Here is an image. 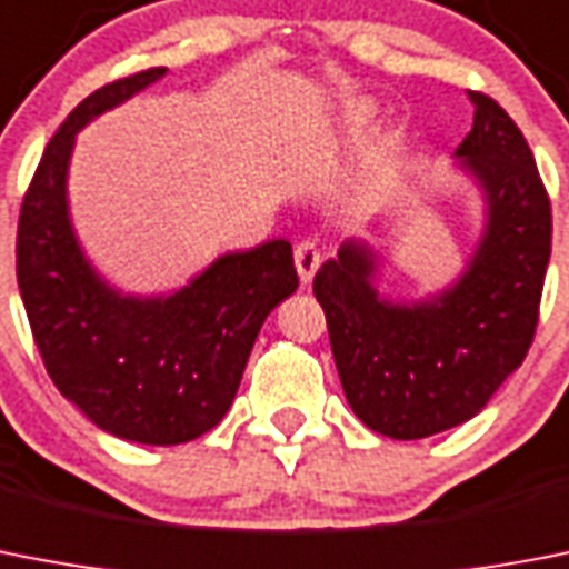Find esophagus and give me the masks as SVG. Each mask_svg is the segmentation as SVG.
Here are the masks:
<instances>
[{
    "instance_id": "34e87169",
    "label": "esophagus",
    "mask_w": 569,
    "mask_h": 569,
    "mask_svg": "<svg viewBox=\"0 0 569 569\" xmlns=\"http://www.w3.org/2000/svg\"><path fill=\"white\" fill-rule=\"evenodd\" d=\"M321 251H318V246L315 242H300L298 248H295V266H298V277L300 283H312L315 271L321 269Z\"/></svg>"
}]
</instances>
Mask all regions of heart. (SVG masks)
<instances>
[{"mask_svg": "<svg viewBox=\"0 0 569 569\" xmlns=\"http://www.w3.org/2000/svg\"><path fill=\"white\" fill-rule=\"evenodd\" d=\"M373 118H376V107H370V103H356V107H350L347 112H343V127H347V132H361L370 127Z\"/></svg>", "mask_w": 569, "mask_h": 569, "instance_id": "b5f03b06", "label": "heart"}]
</instances>
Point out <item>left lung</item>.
Instances as JSON below:
<instances>
[{
    "label": "left lung",
    "mask_w": 569,
    "mask_h": 569,
    "mask_svg": "<svg viewBox=\"0 0 569 569\" xmlns=\"http://www.w3.org/2000/svg\"><path fill=\"white\" fill-rule=\"evenodd\" d=\"M475 123L455 167L483 199V228L460 274L425 298L379 292L385 257L347 240L315 274L352 413L390 439L469 422L527 358L550 266L552 213L527 138L491 98L469 92ZM381 222L373 237L385 240Z\"/></svg>",
    "instance_id": "8db88e82"
}]
</instances>
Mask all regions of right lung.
I'll list each match as a JSON object with an SVG mask.
<instances>
[{"label": "right lung", "instance_id": "right-lung-1", "mask_svg": "<svg viewBox=\"0 0 569 569\" xmlns=\"http://www.w3.org/2000/svg\"><path fill=\"white\" fill-rule=\"evenodd\" d=\"M164 74L141 71L78 103L42 152L17 231L19 295L51 381L100 431L141 446L219 425L262 321L298 289L289 240L226 251L159 295L121 292L86 257L69 204L78 132Z\"/></svg>", "mask_w": 569, "mask_h": 569}]
</instances>
